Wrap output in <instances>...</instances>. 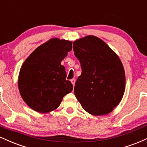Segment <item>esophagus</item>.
Returning a JSON list of instances; mask_svg holds the SVG:
<instances>
[{
	"label": "esophagus",
	"instance_id": "obj_1",
	"mask_svg": "<svg viewBox=\"0 0 147 147\" xmlns=\"http://www.w3.org/2000/svg\"><path fill=\"white\" fill-rule=\"evenodd\" d=\"M71 83H72V84L73 85V86H75V79H71Z\"/></svg>",
	"mask_w": 147,
	"mask_h": 147
}]
</instances>
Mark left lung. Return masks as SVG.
Wrapping results in <instances>:
<instances>
[{"instance_id":"left-lung-1","label":"left lung","mask_w":147,"mask_h":147,"mask_svg":"<svg viewBox=\"0 0 147 147\" xmlns=\"http://www.w3.org/2000/svg\"><path fill=\"white\" fill-rule=\"evenodd\" d=\"M82 72L75 83V96L86 112L102 116L112 112L123 98L125 74L118 56L100 38L88 35L73 42Z\"/></svg>"}]
</instances>
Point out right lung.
Wrapping results in <instances>:
<instances>
[{
    "mask_svg": "<svg viewBox=\"0 0 147 147\" xmlns=\"http://www.w3.org/2000/svg\"><path fill=\"white\" fill-rule=\"evenodd\" d=\"M72 42L53 38L37 48L21 67L18 88L24 101L40 113L59 107L63 97L73 86L66 80V72L61 61L72 50Z\"/></svg>",
    "mask_w": 147,
    "mask_h": 147,
    "instance_id": "obj_1",
    "label": "right lung"
}]
</instances>
